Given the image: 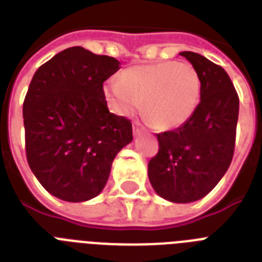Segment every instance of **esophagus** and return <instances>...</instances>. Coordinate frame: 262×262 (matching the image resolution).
Wrapping results in <instances>:
<instances>
[{
  "label": "esophagus",
  "mask_w": 262,
  "mask_h": 262,
  "mask_svg": "<svg viewBox=\"0 0 262 262\" xmlns=\"http://www.w3.org/2000/svg\"><path fill=\"white\" fill-rule=\"evenodd\" d=\"M140 128H138V124L137 122H134V125H133V133H134V136H137V134H140Z\"/></svg>",
  "instance_id": "obj_1"
}]
</instances>
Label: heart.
Listing matches in <instances>:
<instances>
[{
	"instance_id": "heart-1",
	"label": "heart",
	"mask_w": 262,
	"mask_h": 262,
	"mask_svg": "<svg viewBox=\"0 0 262 262\" xmlns=\"http://www.w3.org/2000/svg\"><path fill=\"white\" fill-rule=\"evenodd\" d=\"M104 93L117 115L130 116L141 106L149 124L175 129L192 117L202 95V81L188 62H159L125 70L120 80L106 83Z\"/></svg>"
}]
</instances>
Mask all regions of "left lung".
<instances>
[{"label":"left lung","mask_w":262,"mask_h":262,"mask_svg":"<svg viewBox=\"0 0 262 262\" xmlns=\"http://www.w3.org/2000/svg\"><path fill=\"white\" fill-rule=\"evenodd\" d=\"M202 81L200 103L186 124L157 134L159 151L147 166L154 191L172 203H191L212 191L231 165L238 97L228 74L203 55L182 51Z\"/></svg>","instance_id":"left-lung-1"}]
</instances>
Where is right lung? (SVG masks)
Returning <instances> with one entry per match:
<instances>
[{
    "mask_svg": "<svg viewBox=\"0 0 262 262\" xmlns=\"http://www.w3.org/2000/svg\"><path fill=\"white\" fill-rule=\"evenodd\" d=\"M117 59L70 47L40 66L24 101L27 162L50 194L72 203L103 191L113 159L133 141L132 124L109 112L103 83Z\"/></svg>",
    "mask_w": 262,
    "mask_h": 262,
    "instance_id": "add662e5",
    "label": "right lung"
}]
</instances>
